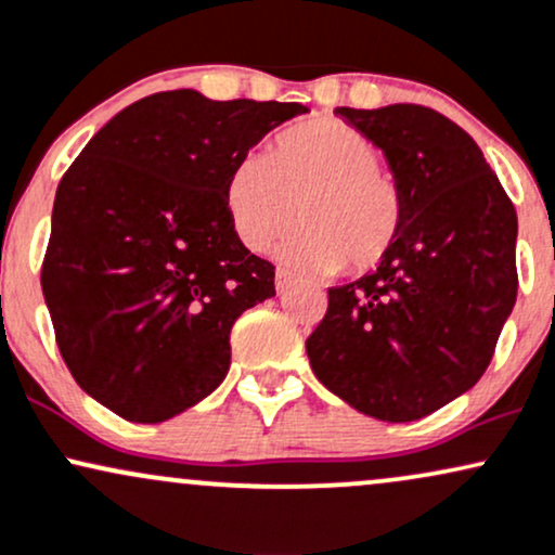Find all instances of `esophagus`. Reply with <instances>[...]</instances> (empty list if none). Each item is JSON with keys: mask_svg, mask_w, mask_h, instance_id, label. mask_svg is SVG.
I'll use <instances>...</instances> for the list:
<instances>
[{"mask_svg": "<svg viewBox=\"0 0 555 555\" xmlns=\"http://www.w3.org/2000/svg\"><path fill=\"white\" fill-rule=\"evenodd\" d=\"M288 288H291V275L285 270H278L275 272V291L280 293V296H283V293Z\"/></svg>", "mask_w": 555, "mask_h": 555, "instance_id": "1", "label": "esophagus"}]
</instances>
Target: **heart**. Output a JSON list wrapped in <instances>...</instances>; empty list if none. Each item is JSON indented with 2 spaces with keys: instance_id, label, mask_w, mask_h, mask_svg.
I'll list each match as a JSON object with an SVG mask.
<instances>
[{
  "instance_id": "b5f03b06",
  "label": "heart",
  "mask_w": 555,
  "mask_h": 555,
  "mask_svg": "<svg viewBox=\"0 0 555 555\" xmlns=\"http://www.w3.org/2000/svg\"><path fill=\"white\" fill-rule=\"evenodd\" d=\"M225 205L251 251H267L301 220L283 257L319 275L343 264L371 270L402 225L400 189L382 171L379 147L337 119L288 129L270 155H244L225 181Z\"/></svg>"
}]
</instances>
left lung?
<instances>
[{"label": "left lung", "instance_id": "8db88e82", "mask_svg": "<svg viewBox=\"0 0 555 555\" xmlns=\"http://www.w3.org/2000/svg\"><path fill=\"white\" fill-rule=\"evenodd\" d=\"M337 114L382 150L402 225L374 272L330 288L306 353L358 413L418 421L491 363L517 301V212L473 137L439 111L395 103Z\"/></svg>", "mask_w": 555, "mask_h": 555}]
</instances>
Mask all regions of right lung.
I'll list each match as a JSON object with an SVG mask.
<instances>
[{
    "label": "right lung",
    "instance_id": "right-lung-1",
    "mask_svg": "<svg viewBox=\"0 0 555 555\" xmlns=\"http://www.w3.org/2000/svg\"><path fill=\"white\" fill-rule=\"evenodd\" d=\"M306 111L168 90L119 111L72 163L41 288L64 363L93 400L160 423L220 387L233 322L275 296V267L231 223L225 181Z\"/></svg>",
    "mask_w": 555,
    "mask_h": 555
}]
</instances>
